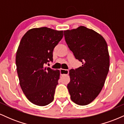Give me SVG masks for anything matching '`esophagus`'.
<instances>
[{"label":"esophagus","mask_w":124,"mask_h":124,"mask_svg":"<svg viewBox=\"0 0 124 124\" xmlns=\"http://www.w3.org/2000/svg\"><path fill=\"white\" fill-rule=\"evenodd\" d=\"M60 73H61V75H68V74H69V70H66V69H61L60 70Z\"/></svg>","instance_id":"34e87169"}]
</instances>
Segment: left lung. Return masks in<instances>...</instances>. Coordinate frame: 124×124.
<instances>
[{"label": "left lung", "mask_w": 124, "mask_h": 124, "mask_svg": "<svg viewBox=\"0 0 124 124\" xmlns=\"http://www.w3.org/2000/svg\"><path fill=\"white\" fill-rule=\"evenodd\" d=\"M67 45L82 66L69 70L68 90L72 101L86 106L92 103L103 89L109 68V56L106 40L86 27L64 31Z\"/></svg>", "instance_id": "8db88e82"}]
</instances>
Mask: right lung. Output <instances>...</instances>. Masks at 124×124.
<instances>
[{"label":"right lung","instance_id":"add662e5","mask_svg":"<svg viewBox=\"0 0 124 124\" xmlns=\"http://www.w3.org/2000/svg\"><path fill=\"white\" fill-rule=\"evenodd\" d=\"M63 36V31L35 28L20 42L16 56L20 85L28 100L37 106H46L54 99L60 71L44 66L53 61L54 48Z\"/></svg>","mask_w":124,"mask_h":124}]
</instances>
